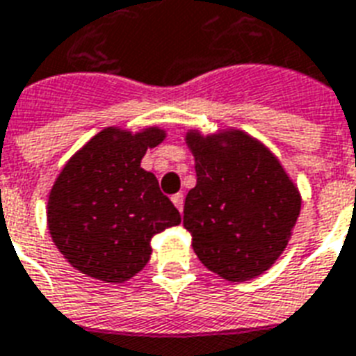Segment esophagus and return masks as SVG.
I'll return each mask as SVG.
<instances>
[{
  "label": "esophagus",
  "instance_id": "esophagus-1",
  "mask_svg": "<svg viewBox=\"0 0 356 356\" xmlns=\"http://www.w3.org/2000/svg\"><path fill=\"white\" fill-rule=\"evenodd\" d=\"M172 202H173V205H175V207H177L181 213H183V207H184V196H183V194H173Z\"/></svg>",
  "mask_w": 356,
  "mask_h": 356
}]
</instances>
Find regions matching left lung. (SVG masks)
Here are the masks:
<instances>
[{
	"label": "left lung",
	"instance_id": "1",
	"mask_svg": "<svg viewBox=\"0 0 356 356\" xmlns=\"http://www.w3.org/2000/svg\"><path fill=\"white\" fill-rule=\"evenodd\" d=\"M197 183L184 227L200 261L229 282L265 273L286 248L300 196L275 154L244 132L186 136Z\"/></svg>",
	"mask_w": 356,
	"mask_h": 356
}]
</instances>
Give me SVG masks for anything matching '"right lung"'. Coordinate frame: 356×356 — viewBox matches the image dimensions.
Listing matches in <instances>:
<instances>
[{
  "instance_id": "add662e5",
  "label": "right lung",
  "mask_w": 356,
  "mask_h": 356,
  "mask_svg": "<svg viewBox=\"0 0 356 356\" xmlns=\"http://www.w3.org/2000/svg\"><path fill=\"white\" fill-rule=\"evenodd\" d=\"M164 140L159 129L140 134L104 129L59 173L48 200V227L72 267L121 284L151 257V238L181 224V214L140 162Z\"/></svg>"
}]
</instances>
